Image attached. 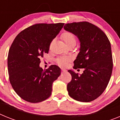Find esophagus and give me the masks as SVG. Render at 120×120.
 I'll return each instance as SVG.
<instances>
[{
  "instance_id": "1",
  "label": "esophagus",
  "mask_w": 120,
  "mask_h": 120,
  "mask_svg": "<svg viewBox=\"0 0 120 120\" xmlns=\"http://www.w3.org/2000/svg\"><path fill=\"white\" fill-rule=\"evenodd\" d=\"M66 71H67L66 70L62 68V73H65V72H66Z\"/></svg>"
}]
</instances>
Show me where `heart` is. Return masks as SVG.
Instances as JSON below:
<instances>
[{
  "mask_svg": "<svg viewBox=\"0 0 120 120\" xmlns=\"http://www.w3.org/2000/svg\"><path fill=\"white\" fill-rule=\"evenodd\" d=\"M61 38L65 43L67 45L76 43V37L73 33L70 32H65L61 35ZM68 61V59L66 58H61L58 60V63L61 65H65Z\"/></svg>",
  "mask_w": 120,
  "mask_h": 120,
  "instance_id": "heart-1",
  "label": "heart"
}]
</instances>
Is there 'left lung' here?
I'll use <instances>...</instances> for the list:
<instances>
[{"label":"left lung","mask_w":120,"mask_h":120,"mask_svg":"<svg viewBox=\"0 0 120 120\" xmlns=\"http://www.w3.org/2000/svg\"><path fill=\"white\" fill-rule=\"evenodd\" d=\"M64 28L80 41V52L73 68L84 69L82 75L68 71L72 77L67 84L68 94L77 101L90 102L103 93L111 79L113 68L111 43L99 27L89 22L67 23Z\"/></svg>","instance_id":"8db88e82"}]
</instances>
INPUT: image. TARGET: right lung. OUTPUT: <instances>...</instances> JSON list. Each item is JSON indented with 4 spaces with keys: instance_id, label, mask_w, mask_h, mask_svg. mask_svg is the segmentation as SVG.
Here are the masks:
<instances>
[{
    "instance_id": "right-lung-1",
    "label": "right lung",
    "mask_w": 120,
    "mask_h": 120,
    "mask_svg": "<svg viewBox=\"0 0 120 120\" xmlns=\"http://www.w3.org/2000/svg\"><path fill=\"white\" fill-rule=\"evenodd\" d=\"M64 24H34L19 33L11 45L8 56L9 81L22 99L38 103L51 96L53 82L61 75V68L52 65L43 70L40 67V58L48 53L51 42Z\"/></svg>"
}]
</instances>
